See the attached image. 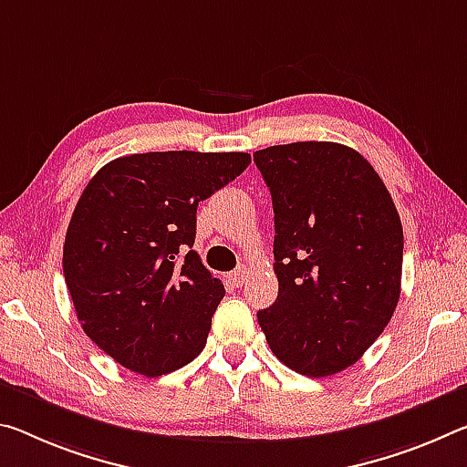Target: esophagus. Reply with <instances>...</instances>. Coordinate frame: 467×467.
<instances>
[{
	"label": "esophagus",
	"instance_id": "esophagus-1",
	"mask_svg": "<svg viewBox=\"0 0 467 467\" xmlns=\"http://www.w3.org/2000/svg\"><path fill=\"white\" fill-rule=\"evenodd\" d=\"M247 274H249L247 265H241V268H236V270H233L231 274H228V283L239 288V286H243V283H245V280H247Z\"/></svg>",
	"mask_w": 467,
	"mask_h": 467
}]
</instances>
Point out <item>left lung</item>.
Wrapping results in <instances>:
<instances>
[{"mask_svg": "<svg viewBox=\"0 0 467 467\" xmlns=\"http://www.w3.org/2000/svg\"><path fill=\"white\" fill-rule=\"evenodd\" d=\"M274 207L278 297L257 312L272 353L312 379L353 366L401 295L403 228L364 155L330 140L254 153Z\"/></svg>", "mask_w": 467, "mask_h": 467, "instance_id": "1", "label": "left lung"}]
</instances>
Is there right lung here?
Listing matches in <instances>:
<instances>
[{"label": "right lung", "instance_id": "obj_1", "mask_svg": "<svg viewBox=\"0 0 467 467\" xmlns=\"http://www.w3.org/2000/svg\"><path fill=\"white\" fill-rule=\"evenodd\" d=\"M249 164L239 151H150L88 181L66 231L64 278L85 335L120 366L155 379L202 353L226 291L191 249L197 205Z\"/></svg>", "mask_w": 467, "mask_h": 467}]
</instances>
